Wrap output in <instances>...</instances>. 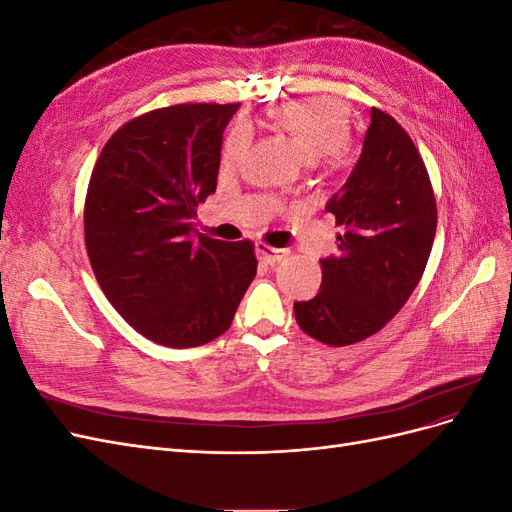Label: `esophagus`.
<instances>
[{
    "label": "esophagus",
    "mask_w": 512,
    "mask_h": 512,
    "mask_svg": "<svg viewBox=\"0 0 512 512\" xmlns=\"http://www.w3.org/2000/svg\"><path fill=\"white\" fill-rule=\"evenodd\" d=\"M284 254V250H277V247H271L262 241L256 243V256L260 262H265V265H275V262H280L284 258Z\"/></svg>",
    "instance_id": "34e87169"
}]
</instances>
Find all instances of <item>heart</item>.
Returning a JSON list of instances; mask_svg holds the SVG:
<instances>
[{
	"instance_id": "obj_1",
	"label": "heart",
	"mask_w": 512,
	"mask_h": 512,
	"mask_svg": "<svg viewBox=\"0 0 512 512\" xmlns=\"http://www.w3.org/2000/svg\"><path fill=\"white\" fill-rule=\"evenodd\" d=\"M273 121L288 132L309 162L337 160L350 141V123L344 106L331 98H303L275 106ZM247 128L237 123L224 143L222 160L226 166L237 164L247 149Z\"/></svg>"
}]
</instances>
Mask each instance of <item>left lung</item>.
<instances>
[{
	"mask_svg": "<svg viewBox=\"0 0 512 512\" xmlns=\"http://www.w3.org/2000/svg\"><path fill=\"white\" fill-rule=\"evenodd\" d=\"M324 209L344 228L339 254L320 260V290L294 303V316L309 337L348 346L378 333L410 299L438 224L421 153L380 108H371L361 156Z\"/></svg>",
	"mask_w": 512,
	"mask_h": 512,
	"instance_id": "8db88e82",
	"label": "left lung"
}]
</instances>
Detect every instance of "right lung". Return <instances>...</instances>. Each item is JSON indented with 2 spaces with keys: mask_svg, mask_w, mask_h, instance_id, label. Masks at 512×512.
I'll use <instances>...</instances> for the list:
<instances>
[{
  "mask_svg": "<svg viewBox=\"0 0 512 512\" xmlns=\"http://www.w3.org/2000/svg\"><path fill=\"white\" fill-rule=\"evenodd\" d=\"M239 104H177L108 138L89 179L85 245L106 299L130 327L168 348L228 331L258 260L252 241L194 228L215 192L222 134Z\"/></svg>",
  "mask_w": 512,
  "mask_h": 512,
  "instance_id": "1",
  "label": "right lung"
}]
</instances>
